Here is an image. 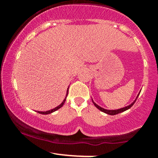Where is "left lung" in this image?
I'll list each match as a JSON object with an SVG mask.
<instances>
[{"instance_id": "left-lung-1", "label": "left lung", "mask_w": 158, "mask_h": 158, "mask_svg": "<svg viewBox=\"0 0 158 158\" xmlns=\"http://www.w3.org/2000/svg\"><path fill=\"white\" fill-rule=\"evenodd\" d=\"M138 95H139V94H138V96H137L136 99H135V101H134L133 102L131 103V105H129V106H126V107L122 108V109H116V110H108V109H103V108L100 107L99 106H98V105H97L96 103H95V102H93V100H92V102H93V104L95 105V107H96L97 109H99L100 111H103V112L106 113V114H110V115H114V114H118V113L123 112V111H126V110H128V109H130V108L131 107V106H133L134 104H135V102H136L137 98H138Z\"/></svg>"}]
</instances>
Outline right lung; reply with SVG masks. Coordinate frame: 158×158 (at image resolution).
I'll return each instance as SVG.
<instances>
[{
    "label": "right lung",
    "mask_w": 158,
    "mask_h": 158,
    "mask_svg": "<svg viewBox=\"0 0 158 158\" xmlns=\"http://www.w3.org/2000/svg\"><path fill=\"white\" fill-rule=\"evenodd\" d=\"M68 91H69V88H68V89H67V92H66V96H67V95H68ZM66 98H65V99L63 100V102H62L61 104L60 105V106H57V107L54 108V109H51V110H49V111H37V112H38V113H40V114H50V113H52V112H53V111H56V110H58L59 109H60V108H61L62 106H63V105H64L65 102H66Z\"/></svg>",
    "instance_id": "obj_1"
}]
</instances>
